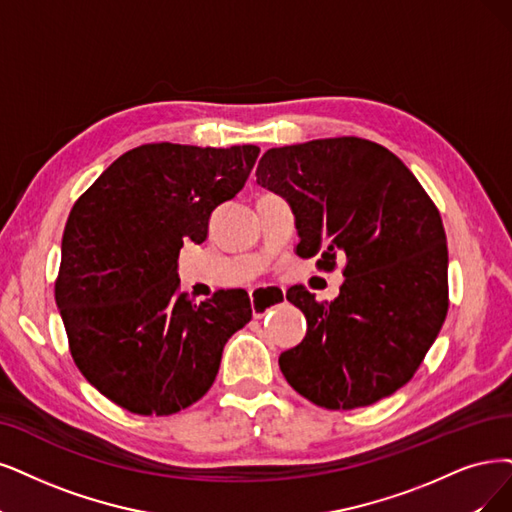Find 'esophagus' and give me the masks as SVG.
I'll use <instances>...</instances> for the list:
<instances>
[{"mask_svg":"<svg viewBox=\"0 0 512 512\" xmlns=\"http://www.w3.org/2000/svg\"><path fill=\"white\" fill-rule=\"evenodd\" d=\"M249 295H251V308L255 318H261L270 308H274L282 299H285V291L278 287H255L251 289Z\"/></svg>","mask_w":512,"mask_h":512,"instance_id":"obj_1","label":"esophagus"}]
</instances>
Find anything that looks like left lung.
<instances>
[{
	"label": "left lung",
	"instance_id": "left-lung-1",
	"mask_svg": "<svg viewBox=\"0 0 512 512\" xmlns=\"http://www.w3.org/2000/svg\"><path fill=\"white\" fill-rule=\"evenodd\" d=\"M257 183L287 198L297 255L333 270L331 304L304 287L287 299L304 312V342L282 352L287 382L318 407L356 409L403 388L437 339L449 308L447 238L437 206L392 151L337 137L272 147Z\"/></svg>",
	"mask_w": 512,
	"mask_h": 512
}]
</instances>
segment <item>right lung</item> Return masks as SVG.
Returning a JSON list of instances; mask_svg holds the SVG:
<instances>
[{"label":"right lung","instance_id":"1","mask_svg":"<svg viewBox=\"0 0 512 512\" xmlns=\"http://www.w3.org/2000/svg\"><path fill=\"white\" fill-rule=\"evenodd\" d=\"M257 145L147 143L126 151L73 204L54 299L75 365L109 401L170 415L213 386L223 346L249 323L246 291L196 304L179 291L183 240L249 179Z\"/></svg>","mask_w":512,"mask_h":512}]
</instances>
